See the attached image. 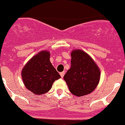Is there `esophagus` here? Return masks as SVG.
I'll use <instances>...</instances> for the list:
<instances>
[{
	"instance_id": "obj_1",
	"label": "esophagus",
	"mask_w": 125,
	"mask_h": 125,
	"mask_svg": "<svg viewBox=\"0 0 125 125\" xmlns=\"http://www.w3.org/2000/svg\"><path fill=\"white\" fill-rule=\"evenodd\" d=\"M64 74H65V72H62L60 73V75H61V78H63V76H64Z\"/></svg>"
}]
</instances>
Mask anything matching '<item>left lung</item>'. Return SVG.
Instances as JSON below:
<instances>
[{
    "instance_id": "left-lung-1",
    "label": "left lung",
    "mask_w": 125,
    "mask_h": 125,
    "mask_svg": "<svg viewBox=\"0 0 125 125\" xmlns=\"http://www.w3.org/2000/svg\"><path fill=\"white\" fill-rule=\"evenodd\" d=\"M71 58L70 69L64 76L69 91L77 97L91 93L99 83V68L89 55L81 50L72 52Z\"/></svg>"
}]
</instances>
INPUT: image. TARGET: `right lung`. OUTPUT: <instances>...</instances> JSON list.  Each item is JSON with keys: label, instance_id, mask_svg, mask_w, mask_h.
I'll list each match as a JSON object with an SVG mask.
<instances>
[{"label": "right lung", "instance_id": "right-lung-1", "mask_svg": "<svg viewBox=\"0 0 125 125\" xmlns=\"http://www.w3.org/2000/svg\"><path fill=\"white\" fill-rule=\"evenodd\" d=\"M50 55L49 52H41L33 56L22 70L23 83L34 94L47 92L54 81L61 78L50 62Z\"/></svg>", "mask_w": 125, "mask_h": 125}]
</instances>
